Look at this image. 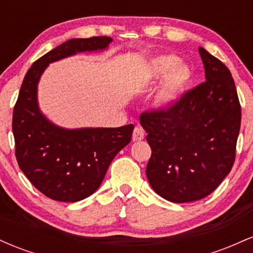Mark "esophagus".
Segmentation results:
<instances>
[{
	"mask_svg": "<svg viewBox=\"0 0 253 253\" xmlns=\"http://www.w3.org/2000/svg\"><path fill=\"white\" fill-rule=\"evenodd\" d=\"M145 136V130L141 126H135L134 130H133V135L132 139L134 141H139V140H143Z\"/></svg>",
	"mask_w": 253,
	"mask_h": 253,
	"instance_id": "1",
	"label": "esophagus"
}]
</instances>
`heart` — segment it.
<instances>
[{"label":"heart","mask_w":253,"mask_h":253,"mask_svg":"<svg viewBox=\"0 0 253 253\" xmlns=\"http://www.w3.org/2000/svg\"><path fill=\"white\" fill-rule=\"evenodd\" d=\"M153 94L152 104L156 109L167 112L172 109L193 82V70L189 65L179 63V58L173 54L157 56L150 60L145 68V77L156 81L163 77Z\"/></svg>","instance_id":"obj_1"}]
</instances>
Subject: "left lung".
I'll return each mask as SVG.
<instances>
[{
    "instance_id": "left-lung-1",
    "label": "left lung",
    "mask_w": 253,
    "mask_h": 253,
    "mask_svg": "<svg viewBox=\"0 0 253 253\" xmlns=\"http://www.w3.org/2000/svg\"><path fill=\"white\" fill-rule=\"evenodd\" d=\"M206 82L187 91L172 109L143 113L152 155L146 176L168 201L201 200L219 187L236 158L242 109L227 66L199 48Z\"/></svg>"
}]
</instances>
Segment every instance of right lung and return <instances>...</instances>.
Wrapping results in <instances>:
<instances>
[{
	"label": "right lung",
	"mask_w": 253,
	"mask_h": 253,
	"mask_svg": "<svg viewBox=\"0 0 253 253\" xmlns=\"http://www.w3.org/2000/svg\"><path fill=\"white\" fill-rule=\"evenodd\" d=\"M109 37L71 39L33 63L20 89L13 113L15 155L20 169L43 195L77 202L94 194L109 164L129 144L134 126L63 128L42 114L38 83L48 64L84 52L104 51Z\"/></svg>",
	"instance_id": "obj_1"
}]
</instances>
